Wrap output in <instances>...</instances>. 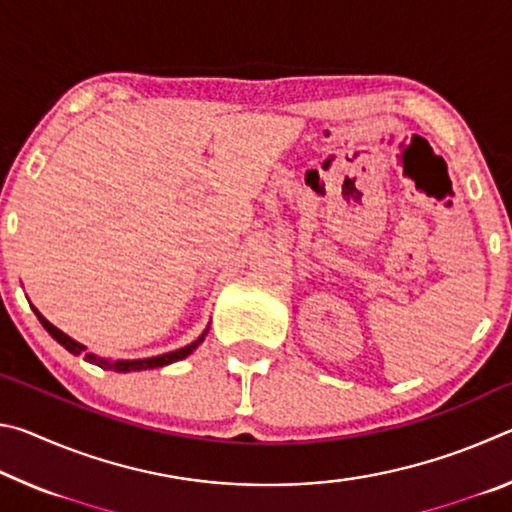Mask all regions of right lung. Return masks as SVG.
Masks as SVG:
<instances>
[{
  "label": "right lung",
  "mask_w": 512,
  "mask_h": 512,
  "mask_svg": "<svg viewBox=\"0 0 512 512\" xmlns=\"http://www.w3.org/2000/svg\"><path fill=\"white\" fill-rule=\"evenodd\" d=\"M36 311V316H38V320L42 323V327L47 329V332L54 336V339L63 345V348L67 350V352H72V354H83L85 352V348L81 343H76L74 339H69L67 334H63L60 332L58 327H54L49 323V320L40 314L38 309H33ZM205 339V334H201L198 336V339L194 341V343H189V345H185V348H180V350H176V352H167V354H160V357H153V359H137V361H103V359H97V357H92V354H85V359H88L90 363H97L99 368H103V370H115V372H131V370H149V368H160V366H167V363H173V361H180V359H185L187 354H192L196 348H198V343H201Z\"/></svg>",
  "instance_id": "obj_1"
}]
</instances>
